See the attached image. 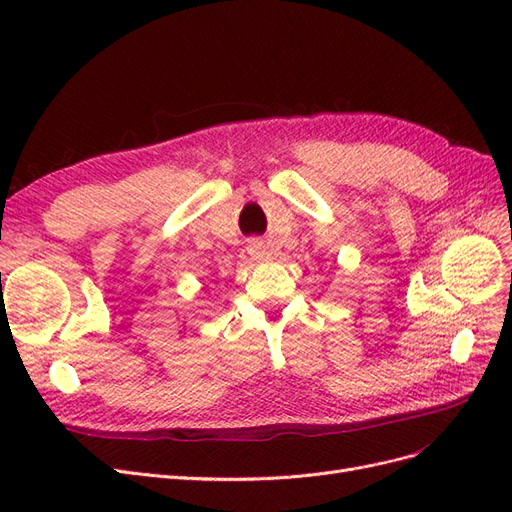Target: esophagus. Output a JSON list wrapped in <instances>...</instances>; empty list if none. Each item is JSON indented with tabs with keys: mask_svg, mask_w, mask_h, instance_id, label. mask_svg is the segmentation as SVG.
I'll return each instance as SVG.
<instances>
[{
	"mask_svg": "<svg viewBox=\"0 0 512 512\" xmlns=\"http://www.w3.org/2000/svg\"><path fill=\"white\" fill-rule=\"evenodd\" d=\"M247 250H250V254H252L254 258H265V256H267V247L262 245V241H252L250 247H247Z\"/></svg>",
	"mask_w": 512,
	"mask_h": 512,
	"instance_id": "obj_1",
	"label": "esophagus"
}]
</instances>
